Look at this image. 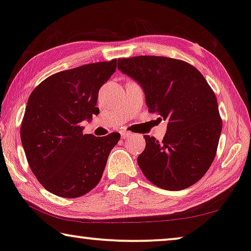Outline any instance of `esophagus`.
<instances>
[{
    "mask_svg": "<svg viewBox=\"0 0 251 251\" xmlns=\"http://www.w3.org/2000/svg\"><path fill=\"white\" fill-rule=\"evenodd\" d=\"M121 135H122L123 138H127V137L133 136V134L130 133V132H126V130H123V132L121 133Z\"/></svg>",
    "mask_w": 251,
    "mask_h": 251,
    "instance_id": "34e87169",
    "label": "esophagus"
}]
</instances>
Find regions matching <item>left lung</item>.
<instances>
[{"instance_id": "1", "label": "left lung", "mask_w": 251, "mask_h": 251, "mask_svg": "<svg viewBox=\"0 0 251 251\" xmlns=\"http://www.w3.org/2000/svg\"><path fill=\"white\" fill-rule=\"evenodd\" d=\"M141 84L151 114L168 121L161 142L145 135L137 163L153 185L181 190L197 182L215 158L222 130L215 93L195 66L163 56L118 59Z\"/></svg>"}]
</instances>
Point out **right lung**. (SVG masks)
Returning a JSON list of instances; mask_svg holds the SVG:
<instances>
[{
    "instance_id": "1",
    "label": "right lung",
    "mask_w": 251,
    "mask_h": 251,
    "mask_svg": "<svg viewBox=\"0 0 251 251\" xmlns=\"http://www.w3.org/2000/svg\"><path fill=\"white\" fill-rule=\"evenodd\" d=\"M117 59L62 71L29 96L21 123L22 147L32 174L45 189L65 198L83 196L98 185L121 134H83L84 119L99 113V89L116 71Z\"/></svg>"
}]
</instances>
